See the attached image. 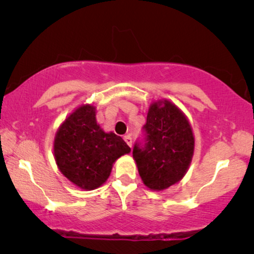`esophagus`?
Here are the masks:
<instances>
[{
  "label": "esophagus",
  "mask_w": 254,
  "mask_h": 254,
  "mask_svg": "<svg viewBox=\"0 0 254 254\" xmlns=\"http://www.w3.org/2000/svg\"><path fill=\"white\" fill-rule=\"evenodd\" d=\"M124 140H125V142H126L128 145H129V147H131V142H133V140H131V137L129 136V135H125Z\"/></svg>",
  "instance_id": "obj_1"
}]
</instances>
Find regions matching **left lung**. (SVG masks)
Here are the masks:
<instances>
[{
    "mask_svg": "<svg viewBox=\"0 0 254 254\" xmlns=\"http://www.w3.org/2000/svg\"><path fill=\"white\" fill-rule=\"evenodd\" d=\"M142 133L133 148L138 173L150 190L168 189L183 178L192 161V128L178 107L165 100L150 106Z\"/></svg>",
    "mask_w": 254,
    "mask_h": 254,
    "instance_id": "obj_1",
    "label": "left lung"
}]
</instances>
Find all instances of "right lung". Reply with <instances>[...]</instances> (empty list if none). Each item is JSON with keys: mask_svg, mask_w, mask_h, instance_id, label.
I'll return each instance as SVG.
<instances>
[{"mask_svg": "<svg viewBox=\"0 0 254 254\" xmlns=\"http://www.w3.org/2000/svg\"><path fill=\"white\" fill-rule=\"evenodd\" d=\"M120 136L105 133L96 121L95 107L83 105L59 128L54 140L55 161L64 177L83 190H95L109 178L113 163L128 154Z\"/></svg>", "mask_w": 254, "mask_h": 254, "instance_id": "obj_1", "label": "right lung"}]
</instances>
